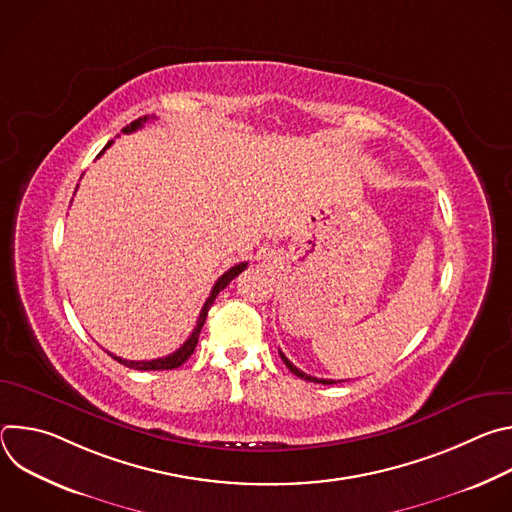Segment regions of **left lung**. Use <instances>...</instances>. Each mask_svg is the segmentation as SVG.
<instances>
[{
    "mask_svg": "<svg viewBox=\"0 0 512 512\" xmlns=\"http://www.w3.org/2000/svg\"><path fill=\"white\" fill-rule=\"evenodd\" d=\"M279 356H281V360L285 362V367L291 371V373H294V375H298L300 379H304V381H312V383H322V385H334V383H342V381H332V379H316V377H310V375H306V373H302L300 369H296L294 367V364H291L289 360H287V356L279 350Z\"/></svg>",
    "mask_w": 512,
    "mask_h": 512,
    "instance_id": "obj_1",
    "label": "left lung"
}]
</instances>
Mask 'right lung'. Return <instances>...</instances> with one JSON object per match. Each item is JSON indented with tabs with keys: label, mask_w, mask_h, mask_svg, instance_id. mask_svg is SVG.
Listing matches in <instances>:
<instances>
[{
	"label": "right lung",
	"mask_w": 512,
	"mask_h": 512,
	"mask_svg": "<svg viewBox=\"0 0 512 512\" xmlns=\"http://www.w3.org/2000/svg\"><path fill=\"white\" fill-rule=\"evenodd\" d=\"M148 119H150V117H139V119H135L133 123H129L127 127H123L121 131H123V133H131V131L139 129ZM111 143H113V141H109V143L105 145L103 152L109 148ZM103 152H101V154H103ZM101 154H99V156H101ZM99 156H97V158H99ZM245 267H247V261H245V263H239V265H235V267H231L229 271H225L221 277L216 279V283H214V287H212V291H210L208 300H206L204 306H202V312H200V316H198V322H196L192 334L188 336V340H186L176 352H172V354H168V356H162V358H152V360H127V358L115 356V354H111V352H107V354L113 356L117 362L125 364V367L137 369V371H170V369H178L180 364H184V362L190 358V354L194 352V348H196V344H198V334H200V330H202V326H204V320H206V316H208L210 306L214 304V300H216V296H218V291H223Z\"/></svg>",
	"instance_id": "add662e5"
}]
</instances>
